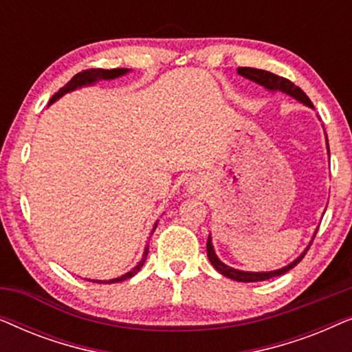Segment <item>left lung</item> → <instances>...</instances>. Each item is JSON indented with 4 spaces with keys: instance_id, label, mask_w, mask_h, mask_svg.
I'll return each instance as SVG.
<instances>
[{
    "instance_id": "1",
    "label": "left lung",
    "mask_w": 352,
    "mask_h": 352,
    "mask_svg": "<svg viewBox=\"0 0 352 352\" xmlns=\"http://www.w3.org/2000/svg\"><path fill=\"white\" fill-rule=\"evenodd\" d=\"M237 74L240 76H243V78H247L250 81H253V83H256L259 86H263L264 89H267L269 93H283L287 96H290V98L296 99L298 102L305 104L306 107L309 109H314V105L309 100V98L302 93L301 88H298L295 83H292L290 80L283 78V76H278V75H274L271 72L267 70H259V69H252V67H239L237 69ZM325 133V129H324ZM325 144H327V153L330 155V148H329V139H327V134H325ZM319 229V228H317ZM316 229V232H317ZM316 232L312 235L311 242L307 247L305 248V252H302L300 256L296 259H293L292 263H288L287 266H283L280 269H276V271H259V272H253V271H240V269H234L228 266V264H224L221 259L218 258V254H216L214 248H213V242H211V235H208V242H206V254H208V259L210 263L213 264V267L218 271L219 274H223L228 278H232L235 282H261V280H267V278H272V277H277V276H282V274H285L290 271L296 266L298 263L301 261L302 256H305L307 248L311 247L312 240L316 237Z\"/></svg>"
}]
</instances>
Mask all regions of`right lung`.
Returning a JSON list of instances; mask_svg holds the SVG:
<instances>
[{
	"label": "right lung",
	"mask_w": 352,
	"mask_h": 352,
	"mask_svg": "<svg viewBox=\"0 0 352 352\" xmlns=\"http://www.w3.org/2000/svg\"><path fill=\"white\" fill-rule=\"evenodd\" d=\"M129 69H112V70H104V69H91V70H85L81 72V74H76L74 78H72L69 83H67L64 88H60L57 93L52 96L51 100H50V105L54 104L57 99H60L62 96L67 94V93H72V91L75 89H80L83 88V86H93L98 83V81H102V80H115V78H120V76L129 74ZM158 224V221L155 224H153L152 228V234L153 230H155ZM147 253H148V245H146V248H144V253H142V258L141 261H139L136 266H134L131 271H128L126 274H123V276L120 277H115V278H109V280H93L96 283H117V282H123L126 280V278H131L133 276H136V274L141 271V267L144 266V263H146L147 259ZM86 280H91V278H86Z\"/></svg>",
	"instance_id": "obj_1"
}]
</instances>
